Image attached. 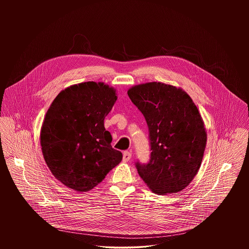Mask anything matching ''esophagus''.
Listing matches in <instances>:
<instances>
[{"mask_svg": "<svg viewBox=\"0 0 249 249\" xmlns=\"http://www.w3.org/2000/svg\"><path fill=\"white\" fill-rule=\"evenodd\" d=\"M131 158V153L130 151H124L123 152V161L128 162Z\"/></svg>", "mask_w": 249, "mask_h": 249, "instance_id": "esophagus-1", "label": "esophagus"}]
</instances>
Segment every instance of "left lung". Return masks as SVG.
<instances>
[{
    "label": "left lung",
    "instance_id": "8db88e82",
    "mask_svg": "<svg viewBox=\"0 0 249 249\" xmlns=\"http://www.w3.org/2000/svg\"><path fill=\"white\" fill-rule=\"evenodd\" d=\"M149 129L151 156L136 163L146 186L156 194L177 193L197 175L207 134L201 114L184 89L161 82L135 85L128 89Z\"/></svg>",
    "mask_w": 249,
    "mask_h": 249
}]
</instances>
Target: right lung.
Masks as SVG:
<instances>
[{
  "mask_svg": "<svg viewBox=\"0 0 249 249\" xmlns=\"http://www.w3.org/2000/svg\"><path fill=\"white\" fill-rule=\"evenodd\" d=\"M116 91L103 82L75 84L48 108L40 132L42 152L52 175L69 189L92 190L122 160L104 123L118 100Z\"/></svg>",
  "mask_w": 249,
  "mask_h": 249,
  "instance_id": "add662e5",
  "label": "right lung"
}]
</instances>
